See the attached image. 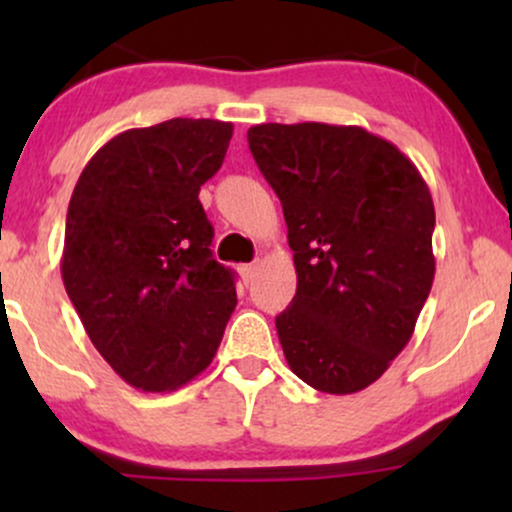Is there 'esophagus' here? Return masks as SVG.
<instances>
[{"instance_id": "esophagus-1", "label": "esophagus", "mask_w": 512, "mask_h": 512, "mask_svg": "<svg viewBox=\"0 0 512 512\" xmlns=\"http://www.w3.org/2000/svg\"><path fill=\"white\" fill-rule=\"evenodd\" d=\"M238 272H240V279H243V284L250 286L252 281H255V276H257V264L255 262H252V264H240Z\"/></svg>"}]
</instances>
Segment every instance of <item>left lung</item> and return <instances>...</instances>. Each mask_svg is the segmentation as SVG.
<instances>
[{
	"mask_svg": "<svg viewBox=\"0 0 512 512\" xmlns=\"http://www.w3.org/2000/svg\"><path fill=\"white\" fill-rule=\"evenodd\" d=\"M248 144L281 199L298 274L276 315L289 368L330 395L366 390L407 346L431 293L428 185L363 127L267 122L248 129Z\"/></svg>",
	"mask_w": 512,
	"mask_h": 512,
	"instance_id": "1",
	"label": "left lung"
}]
</instances>
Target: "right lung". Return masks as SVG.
Wrapping results in <instances>:
<instances>
[{
  "instance_id": "obj_1",
  "label": "right lung",
  "mask_w": 512,
  "mask_h": 512,
  "mask_svg": "<svg viewBox=\"0 0 512 512\" xmlns=\"http://www.w3.org/2000/svg\"><path fill=\"white\" fill-rule=\"evenodd\" d=\"M231 137V122L190 117L127 129L69 199L64 289L98 354L137 390H178L202 373L238 303L199 202Z\"/></svg>"
}]
</instances>
